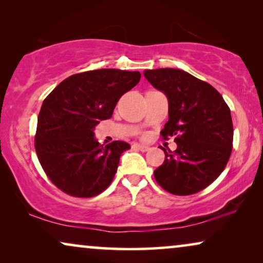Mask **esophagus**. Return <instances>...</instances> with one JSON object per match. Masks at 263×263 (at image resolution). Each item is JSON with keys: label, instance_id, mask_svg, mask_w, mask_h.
Listing matches in <instances>:
<instances>
[{"label": "esophagus", "instance_id": "obj_1", "mask_svg": "<svg viewBox=\"0 0 263 263\" xmlns=\"http://www.w3.org/2000/svg\"><path fill=\"white\" fill-rule=\"evenodd\" d=\"M133 148L138 149V151H142V152H147V151L149 149V146L142 145V143H134V145H133Z\"/></svg>", "mask_w": 263, "mask_h": 263}]
</instances>
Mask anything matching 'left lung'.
Returning <instances> with one entry per match:
<instances>
[{"instance_id":"1","label":"left lung","mask_w":263,"mask_h":263,"mask_svg":"<svg viewBox=\"0 0 263 263\" xmlns=\"http://www.w3.org/2000/svg\"><path fill=\"white\" fill-rule=\"evenodd\" d=\"M147 81L168 100V121L161 135L176 136L177 148L165 151L154 171L161 188L192 195L218 178L232 151L231 112L220 93L207 82L175 68L143 71Z\"/></svg>"}]
</instances>
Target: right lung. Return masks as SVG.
Masks as SVG:
<instances>
[{"instance_id": "obj_1", "label": "right lung", "mask_w": 263, "mask_h": 263, "mask_svg": "<svg viewBox=\"0 0 263 263\" xmlns=\"http://www.w3.org/2000/svg\"><path fill=\"white\" fill-rule=\"evenodd\" d=\"M139 71L97 69L74 74L43 102L35 133L39 163L53 184L77 197L105 190L116 174L124 141L104 146L95 138L100 121L112 116L118 99L140 81Z\"/></svg>"}]
</instances>
